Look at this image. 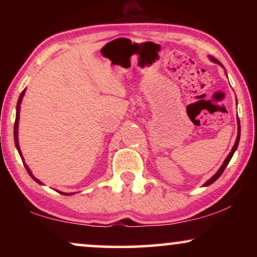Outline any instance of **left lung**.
<instances>
[{"mask_svg": "<svg viewBox=\"0 0 257 257\" xmlns=\"http://www.w3.org/2000/svg\"><path fill=\"white\" fill-rule=\"evenodd\" d=\"M210 58V61L212 62H214V63H216V64H219V65H221L223 68V65L221 64V63L217 61L216 58H214V57H209ZM237 125H238V127H237V137H236V140H235V144H234V146H233V149H231V151H230V153L228 154V157L226 158V160L223 161V164H222V166H221L220 168H219V171L216 172L215 174L213 175L212 178L209 179L208 181H206V184L203 185V186H209V185H212L214 181L215 180H217V179H219L220 177H221V174L223 173V171H224V168L227 167V165L229 164V161H230V159H231V157H233V154H234V152L235 151H236V149H237V146H238V142H240V136H241V127H240V120H238V118H237Z\"/></svg>", "mask_w": 257, "mask_h": 257, "instance_id": "left-lung-1", "label": "left lung"}]
</instances>
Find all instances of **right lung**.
Listing matches in <instances>:
<instances>
[{"mask_svg":"<svg viewBox=\"0 0 257 257\" xmlns=\"http://www.w3.org/2000/svg\"><path fill=\"white\" fill-rule=\"evenodd\" d=\"M24 93H26V89H24L23 91H22V93L20 94V98H19V101H17V106H16V119H15V125H14V139H15V145H16V149L19 150V153H20V156L22 157V153H21V150H20V145H19V132H17V128H19V119H20V108H21V103H22V98H23V96H24ZM22 159H23V157H22ZM24 167H26V170L28 171V173H29V175L31 178L34 179L35 181L37 182V184H40V185H42V182L38 180V179H36L33 175V173H31V171H30V168L27 166L26 164H24ZM61 193V194H64V195H71V194H73V193H62V192H59Z\"/></svg>","mask_w":257,"mask_h":257,"instance_id":"1","label":"right lung"}]
</instances>
